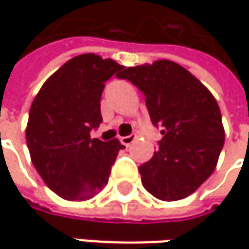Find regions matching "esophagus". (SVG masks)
<instances>
[{
    "instance_id": "1",
    "label": "esophagus",
    "mask_w": 249,
    "mask_h": 249,
    "mask_svg": "<svg viewBox=\"0 0 249 249\" xmlns=\"http://www.w3.org/2000/svg\"><path fill=\"white\" fill-rule=\"evenodd\" d=\"M120 141H121V144H124V145H131L134 141H135V135H126V137H121L120 138Z\"/></svg>"
}]
</instances>
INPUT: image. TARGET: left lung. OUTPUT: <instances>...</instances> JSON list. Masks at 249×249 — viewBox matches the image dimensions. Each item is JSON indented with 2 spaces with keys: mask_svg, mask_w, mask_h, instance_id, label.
I'll return each mask as SVG.
<instances>
[{
  "mask_svg": "<svg viewBox=\"0 0 249 249\" xmlns=\"http://www.w3.org/2000/svg\"><path fill=\"white\" fill-rule=\"evenodd\" d=\"M118 77L132 82L163 138L141 164L142 186L154 197L173 202L195 193L216 169L225 142L219 105L211 90L172 60L126 68Z\"/></svg>",
  "mask_w": 249,
  "mask_h": 249,
  "instance_id": "obj_1",
  "label": "left lung"
}]
</instances>
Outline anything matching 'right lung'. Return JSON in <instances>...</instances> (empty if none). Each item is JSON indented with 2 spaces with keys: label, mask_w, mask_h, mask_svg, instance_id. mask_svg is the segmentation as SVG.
<instances>
[{
  "label": "right lung",
  "mask_w": 249,
  "mask_h": 249,
  "mask_svg": "<svg viewBox=\"0 0 249 249\" xmlns=\"http://www.w3.org/2000/svg\"><path fill=\"white\" fill-rule=\"evenodd\" d=\"M123 69L112 59L79 54L43 83L30 107L25 141L31 163L47 187L66 200L98 195L124 148L117 138H90V129L102 123L105 82Z\"/></svg>",
  "instance_id": "add662e5"
}]
</instances>
